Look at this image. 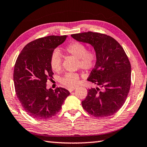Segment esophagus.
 Returning a JSON list of instances; mask_svg holds the SVG:
<instances>
[{
  "label": "esophagus",
  "instance_id": "obj_1",
  "mask_svg": "<svg viewBox=\"0 0 147 147\" xmlns=\"http://www.w3.org/2000/svg\"><path fill=\"white\" fill-rule=\"evenodd\" d=\"M75 88H76L75 87H73V88H69L68 89V90H69V91L70 92H73V90H75Z\"/></svg>",
  "mask_w": 147,
  "mask_h": 147
}]
</instances>
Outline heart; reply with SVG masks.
Returning a JSON list of instances; mask_svg holds the SVG:
<instances>
[{
	"instance_id": "b5f03b06",
	"label": "heart",
	"mask_w": 147,
	"mask_h": 147,
	"mask_svg": "<svg viewBox=\"0 0 147 147\" xmlns=\"http://www.w3.org/2000/svg\"><path fill=\"white\" fill-rule=\"evenodd\" d=\"M68 53L78 59L79 67L85 71L92 69L96 62V53L94 50H87V47L80 42H73L65 48ZM51 69L55 72L60 71L62 65V55L58 50H54L51 53L50 59ZM80 77L78 74L67 73L60 80V83L67 88H73L78 83Z\"/></svg>"
}]
</instances>
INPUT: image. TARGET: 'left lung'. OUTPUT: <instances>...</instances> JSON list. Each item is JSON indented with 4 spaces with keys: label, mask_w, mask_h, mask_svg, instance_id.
<instances>
[{
    "label": "left lung",
    "mask_w": 147,
    "mask_h": 147,
    "mask_svg": "<svg viewBox=\"0 0 147 147\" xmlns=\"http://www.w3.org/2000/svg\"><path fill=\"white\" fill-rule=\"evenodd\" d=\"M71 37L94 47L96 63L87 80L102 88L88 89L83 108L97 118L113 115L124 104L130 90L131 66L127 55L115 39L104 34L88 32Z\"/></svg>",
    "instance_id": "1"
}]
</instances>
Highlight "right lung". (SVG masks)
<instances>
[{"label":"right lung","mask_w":147,"mask_h":147,"mask_svg":"<svg viewBox=\"0 0 147 147\" xmlns=\"http://www.w3.org/2000/svg\"><path fill=\"white\" fill-rule=\"evenodd\" d=\"M67 36H49L30 42L23 48L14 65L13 80L16 96L24 110L32 117L47 120L61 110L70 92L59 87L47 88L53 78L50 56Z\"/></svg>","instance_id":"1"}]
</instances>
